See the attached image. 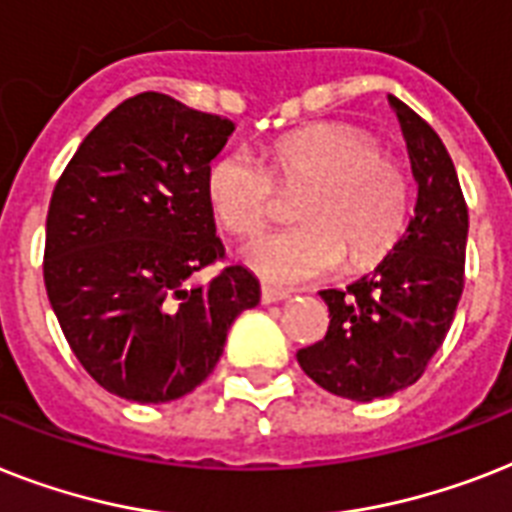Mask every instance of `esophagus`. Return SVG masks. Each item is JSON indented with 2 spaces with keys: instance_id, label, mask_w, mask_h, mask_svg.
<instances>
[{
  "instance_id": "esophagus-1",
  "label": "esophagus",
  "mask_w": 512,
  "mask_h": 512,
  "mask_svg": "<svg viewBox=\"0 0 512 512\" xmlns=\"http://www.w3.org/2000/svg\"><path fill=\"white\" fill-rule=\"evenodd\" d=\"M260 299H263V305H276V302L289 299V292H284V289H273V286H263Z\"/></svg>"
}]
</instances>
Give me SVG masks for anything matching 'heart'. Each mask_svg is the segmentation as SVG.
Masks as SVG:
<instances>
[{
    "mask_svg": "<svg viewBox=\"0 0 512 512\" xmlns=\"http://www.w3.org/2000/svg\"><path fill=\"white\" fill-rule=\"evenodd\" d=\"M281 186H302V226L270 231L244 247L257 276L278 286L326 278L350 257L352 268L378 263L397 244L407 218V181L397 162L360 128L318 123L270 147V170L247 149L220 155L205 178L215 220L231 234H255L268 223Z\"/></svg>",
    "mask_w": 512,
    "mask_h": 512,
    "instance_id": "obj_1",
    "label": "heart"
}]
</instances>
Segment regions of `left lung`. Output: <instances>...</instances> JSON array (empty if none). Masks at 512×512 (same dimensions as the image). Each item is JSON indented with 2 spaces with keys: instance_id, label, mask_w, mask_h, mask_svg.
Segmentation results:
<instances>
[{
  "instance_id": "left-lung-1",
  "label": "left lung",
  "mask_w": 512,
  "mask_h": 512,
  "mask_svg": "<svg viewBox=\"0 0 512 512\" xmlns=\"http://www.w3.org/2000/svg\"><path fill=\"white\" fill-rule=\"evenodd\" d=\"M418 184L413 218L389 255L347 289H323L328 331L297 352L302 371L336 397L384 400L423 376L463 294L468 207L434 128L389 94Z\"/></svg>"
}]
</instances>
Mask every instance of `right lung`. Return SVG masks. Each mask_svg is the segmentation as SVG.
<instances>
[{
  "label": "right lung",
  "instance_id": "right-lung-1",
  "mask_svg": "<svg viewBox=\"0 0 512 512\" xmlns=\"http://www.w3.org/2000/svg\"><path fill=\"white\" fill-rule=\"evenodd\" d=\"M234 123L144 91L81 141L52 191L44 284L73 355L123 400L157 405L197 389L260 281L223 257L205 194Z\"/></svg>",
  "mask_w": 512,
  "mask_h": 512
}]
</instances>
